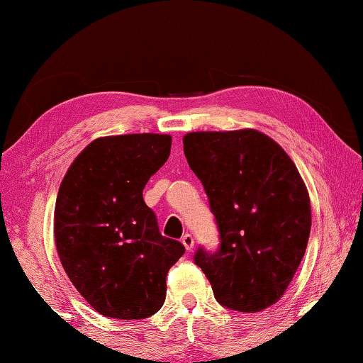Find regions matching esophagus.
Here are the masks:
<instances>
[{"instance_id":"1","label":"esophagus","mask_w":363,"mask_h":363,"mask_svg":"<svg viewBox=\"0 0 363 363\" xmlns=\"http://www.w3.org/2000/svg\"><path fill=\"white\" fill-rule=\"evenodd\" d=\"M181 241H182L184 247H186V251L191 252L194 250V238H192V235H189V233L184 235Z\"/></svg>"}]
</instances>
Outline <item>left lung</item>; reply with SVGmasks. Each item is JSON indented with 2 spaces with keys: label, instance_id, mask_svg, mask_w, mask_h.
I'll use <instances>...</instances> for the list:
<instances>
[{
  "label": "left lung",
  "instance_id": "1",
  "mask_svg": "<svg viewBox=\"0 0 363 363\" xmlns=\"http://www.w3.org/2000/svg\"><path fill=\"white\" fill-rule=\"evenodd\" d=\"M184 155L210 200L221 246L196 264L221 305L259 313L282 298L311 230L310 194L280 145L254 128L184 135Z\"/></svg>",
  "mask_w": 363,
  "mask_h": 363
}]
</instances>
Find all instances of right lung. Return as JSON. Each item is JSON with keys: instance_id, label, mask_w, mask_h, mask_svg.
<instances>
[{"instance_id": "obj_1", "label": "right lung", "mask_w": 363, "mask_h": 363, "mask_svg": "<svg viewBox=\"0 0 363 363\" xmlns=\"http://www.w3.org/2000/svg\"><path fill=\"white\" fill-rule=\"evenodd\" d=\"M171 135H109L91 142L58 189L53 235L68 279L97 313L116 320L155 315L166 274L184 246L161 236L143 189L171 153Z\"/></svg>"}]
</instances>
